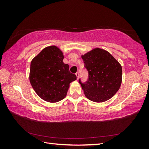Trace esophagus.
Returning a JSON list of instances; mask_svg holds the SVG:
<instances>
[{"instance_id": "obj_1", "label": "esophagus", "mask_w": 149, "mask_h": 149, "mask_svg": "<svg viewBox=\"0 0 149 149\" xmlns=\"http://www.w3.org/2000/svg\"><path fill=\"white\" fill-rule=\"evenodd\" d=\"M75 74L76 76V77H77V79H78L79 78V73H78V72H77V73H76Z\"/></svg>"}]
</instances>
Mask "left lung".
I'll list each match as a JSON object with an SVG mask.
<instances>
[{
    "label": "left lung",
    "mask_w": 149,
    "mask_h": 149,
    "mask_svg": "<svg viewBox=\"0 0 149 149\" xmlns=\"http://www.w3.org/2000/svg\"><path fill=\"white\" fill-rule=\"evenodd\" d=\"M81 58L89 73L86 83L79 81L85 96L96 102L109 100L120 87L121 65L109 52L100 48L93 49Z\"/></svg>",
    "instance_id": "8db88e82"
}]
</instances>
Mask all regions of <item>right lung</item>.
Instances as JSON below:
<instances>
[{
  "label": "right lung",
  "instance_id": "1",
  "mask_svg": "<svg viewBox=\"0 0 149 149\" xmlns=\"http://www.w3.org/2000/svg\"><path fill=\"white\" fill-rule=\"evenodd\" d=\"M63 53L55 45L43 48L31 61L29 79L37 95L49 102L64 99L76 76L65 64Z\"/></svg>",
  "mask_w": 149,
  "mask_h": 149
}]
</instances>
